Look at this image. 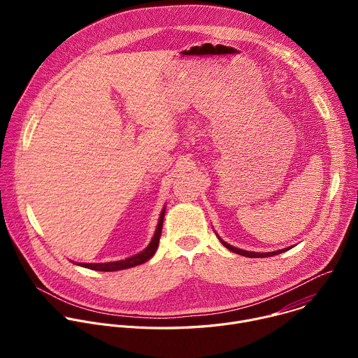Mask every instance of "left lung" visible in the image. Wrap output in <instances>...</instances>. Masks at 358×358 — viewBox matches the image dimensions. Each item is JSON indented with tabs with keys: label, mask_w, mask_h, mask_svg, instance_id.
<instances>
[{
	"label": "left lung",
	"mask_w": 358,
	"mask_h": 358,
	"mask_svg": "<svg viewBox=\"0 0 358 358\" xmlns=\"http://www.w3.org/2000/svg\"><path fill=\"white\" fill-rule=\"evenodd\" d=\"M222 243H224V246L225 248H228L229 250H232V252H235V253H238V255H242V257H248V258H268V257H273V255H279V253H282V252H286V250H289L290 248H286V249H280V250H275V252H266V253H258V252H248V250H243V249H238V248H235V246H232V245H228L227 242H224L222 239H220Z\"/></svg>",
	"instance_id": "obj_1"
}]
</instances>
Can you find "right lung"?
Instances as JSON below:
<instances>
[{
    "label": "right lung",
    "instance_id": "1",
    "mask_svg": "<svg viewBox=\"0 0 358 358\" xmlns=\"http://www.w3.org/2000/svg\"><path fill=\"white\" fill-rule=\"evenodd\" d=\"M164 211L160 215V220H159V225H157V229H156V234L155 236H152L150 245L140 253L134 255V257L131 258H127L124 261H117V262H108V264H78L83 268H87V269H93V271H100V272H113V271H122V269H127V268H133V266H137V265H141L144 262H147L152 255H155L157 246H159V242H160V236H162V229H163V220H164Z\"/></svg>",
    "mask_w": 358,
    "mask_h": 358
}]
</instances>
